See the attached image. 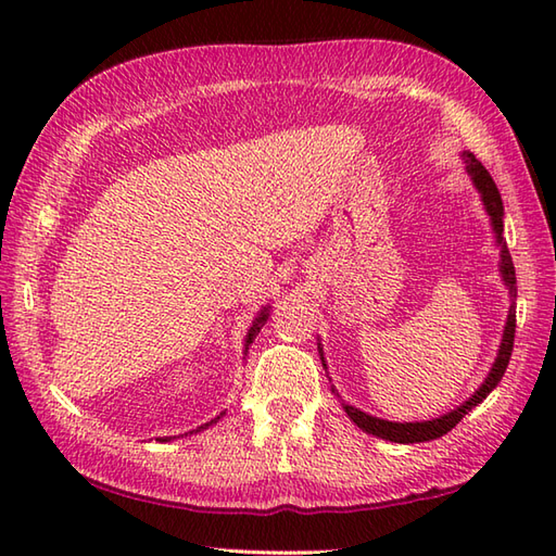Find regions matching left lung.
<instances>
[{
    "label": "left lung",
    "mask_w": 556,
    "mask_h": 556,
    "mask_svg": "<svg viewBox=\"0 0 556 556\" xmlns=\"http://www.w3.org/2000/svg\"><path fill=\"white\" fill-rule=\"evenodd\" d=\"M464 160H466V169L470 174V179H473L476 188L480 191L482 203H485V210H488V215L492 219V229H494V233H497V243L502 248V251H500V257H502L500 271H502L504 285L509 287V293H511L509 317H506L502 346H500V353H497V361H494L492 370L488 375V380L480 384L478 392L470 396L466 404H460L452 413H446V416H440V418H434V420H425V422H392V420L372 418V416H368V413H363V410L353 408L349 404H341V406H344V410H346V416L353 422H356L361 430H365L368 434H375V437H382V440H389V442H399V444L430 442V440H437V437L446 434L452 428H456L458 420L464 418L470 408H476L480 401L485 399L492 392V389L502 382V377L506 372V365H509L511 351H514V334H516V301H514L516 299V269H514V260H511L509 248H506V241H504V236H502V231H504L502 195L497 191V184L492 181L490 172L476 160L473 152H464ZM317 349H320V346H317ZM320 356H323V349H320ZM323 365H325V358H323ZM325 368H327V365H325ZM332 392L337 394L334 387H332Z\"/></svg>",
    "instance_id": "1"
}]
</instances>
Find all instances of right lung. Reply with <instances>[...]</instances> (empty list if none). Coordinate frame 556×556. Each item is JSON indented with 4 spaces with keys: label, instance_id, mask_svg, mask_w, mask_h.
<instances>
[{
    "label": "right lung",
    "instance_id": "add662e5",
    "mask_svg": "<svg viewBox=\"0 0 556 556\" xmlns=\"http://www.w3.org/2000/svg\"><path fill=\"white\" fill-rule=\"evenodd\" d=\"M269 311V305H267V308H263V311H260V315L255 317V323H253V327L251 329H248V337H245V351H248V346H251L253 344V339L257 337V332H260V327H263L265 323H267V313ZM224 416V413H219V416L215 418V420H210V422H205V425H200V428L198 430H191V432H200V430H205V428H210V425L212 422H217L219 418ZM191 432H188V434H191ZM172 440V437H160V442H169Z\"/></svg>",
    "mask_w": 556,
    "mask_h": 556
}]
</instances>
